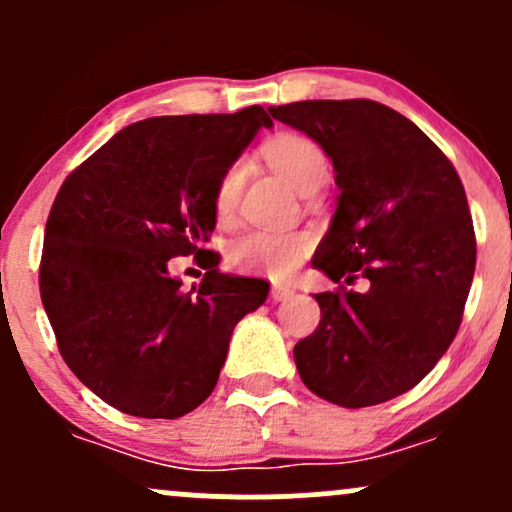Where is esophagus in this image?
Returning <instances> with one entry per match:
<instances>
[{
	"mask_svg": "<svg viewBox=\"0 0 512 512\" xmlns=\"http://www.w3.org/2000/svg\"><path fill=\"white\" fill-rule=\"evenodd\" d=\"M293 291L291 286H286V284H274L272 286V298L276 303H281V301H289V298H293Z\"/></svg>",
	"mask_w": 512,
	"mask_h": 512,
	"instance_id": "esophagus-1",
	"label": "esophagus"
}]
</instances>
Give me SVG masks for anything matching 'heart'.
<instances>
[{"label":"heart","instance_id":"1","mask_svg":"<svg viewBox=\"0 0 512 512\" xmlns=\"http://www.w3.org/2000/svg\"><path fill=\"white\" fill-rule=\"evenodd\" d=\"M264 158L276 173L281 175L296 192L310 195L325 185L330 175L322 146L303 134H279L269 139L262 149ZM245 166L233 163L223 170L214 190V211L221 221L231 219L238 207L240 190H243ZM310 250V236L305 233H279V231H248L228 245V262L238 272L267 274L274 279H284L301 267Z\"/></svg>","mask_w":512,"mask_h":512}]
</instances>
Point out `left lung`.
<instances>
[{
	"label": "left lung",
	"mask_w": 512,
	"mask_h": 512,
	"mask_svg": "<svg viewBox=\"0 0 512 512\" xmlns=\"http://www.w3.org/2000/svg\"><path fill=\"white\" fill-rule=\"evenodd\" d=\"M315 139L342 190L313 267L363 293H317L320 325L293 346L308 390L346 409L404 395L460 330L477 238L460 175L414 122L383 103L301 101L269 108Z\"/></svg>",
	"instance_id": "obj_1"
}]
</instances>
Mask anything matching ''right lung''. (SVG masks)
<instances>
[{
    "label": "right lung",
    "instance_id": "obj_1",
    "mask_svg": "<svg viewBox=\"0 0 512 512\" xmlns=\"http://www.w3.org/2000/svg\"><path fill=\"white\" fill-rule=\"evenodd\" d=\"M272 117L233 115L134 122L62 182L45 223L40 298L76 378L110 407L178 419L211 395L240 317L269 293L262 279L219 272L207 250L214 190ZM207 268L182 290L167 260Z\"/></svg>",
    "mask_w": 512,
    "mask_h": 512
}]
</instances>
